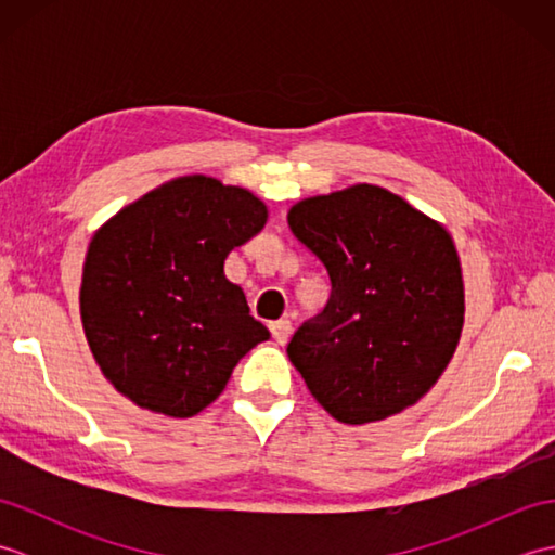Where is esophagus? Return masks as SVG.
Here are the masks:
<instances>
[{"label": "esophagus", "instance_id": "esophagus-1", "mask_svg": "<svg viewBox=\"0 0 555 555\" xmlns=\"http://www.w3.org/2000/svg\"><path fill=\"white\" fill-rule=\"evenodd\" d=\"M269 332H271V336H274L279 346H284V344H288V338L293 334V324H291V320H276L269 324Z\"/></svg>", "mask_w": 555, "mask_h": 555}]
</instances>
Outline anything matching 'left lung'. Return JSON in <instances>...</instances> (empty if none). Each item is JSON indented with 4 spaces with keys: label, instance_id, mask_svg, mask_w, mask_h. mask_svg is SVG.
I'll list each match as a JSON object with an SVG mask.
<instances>
[{
    "label": "left lung",
    "instance_id": "1",
    "mask_svg": "<svg viewBox=\"0 0 555 555\" xmlns=\"http://www.w3.org/2000/svg\"><path fill=\"white\" fill-rule=\"evenodd\" d=\"M288 227L332 281L326 308L286 348L317 403L344 424L415 405L463 332L465 288L451 233L370 183L300 199Z\"/></svg>",
    "mask_w": 555,
    "mask_h": 555
}]
</instances>
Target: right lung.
I'll list each match as a JSON object with an SVG mask.
<instances>
[{
    "instance_id": "add662e5",
    "label": "right lung",
    "mask_w": 555,
    "mask_h": 555,
    "mask_svg": "<svg viewBox=\"0 0 555 555\" xmlns=\"http://www.w3.org/2000/svg\"><path fill=\"white\" fill-rule=\"evenodd\" d=\"M267 207L238 185L181 176L92 235L80 320L102 374L135 405L193 417L269 338L223 274L233 247L264 229Z\"/></svg>"
}]
</instances>
